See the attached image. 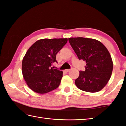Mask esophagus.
I'll use <instances>...</instances> for the list:
<instances>
[{
    "mask_svg": "<svg viewBox=\"0 0 126 126\" xmlns=\"http://www.w3.org/2000/svg\"><path fill=\"white\" fill-rule=\"evenodd\" d=\"M69 71H70L69 69H66V70H64V71L65 73H68V72H69Z\"/></svg>",
    "mask_w": 126,
    "mask_h": 126,
    "instance_id": "esophagus-1",
    "label": "esophagus"
}]
</instances>
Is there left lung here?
<instances>
[{
    "instance_id": "1",
    "label": "left lung",
    "mask_w": 126,
    "mask_h": 126,
    "mask_svg": "<svg viewBox=\"0 0 126 126\" xmlns=\"http://www.w3.org/2000/svg\"><path fill=\"white\" fill-rule=\"evenodd\" d=\"M68 40L78 58L86 63L85 70L80 71L79 76L75 81L76 86L88 92L102 90L112 72V60L108 49L94 39L78 37Z\"/></svg>"
}]
</instances>
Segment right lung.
<instances>
[{"instance_id":"obj_1","label":"right lung","mask_w":126,"mask_h":126,"mask_svg":"<svg viewBox=\"0 0 126 126\" xmlns=\"http://www.w3.org/2000/svg\"><path fill=\"white\" fill-rule=\"evenodd\" d=\"M67 41V38L40 39L27 51L22 60V74L27 85L34 92L44 94L60 85L63 71L51 66L57 62V53Z\"/></svg>"}]
</instances>
